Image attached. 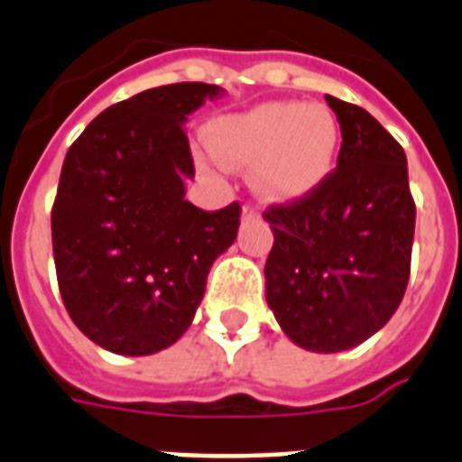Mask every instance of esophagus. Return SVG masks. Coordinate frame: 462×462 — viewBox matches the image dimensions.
Returning a JSON list of instances; mask_svg holds the SVG:
<instances>
[{
	"mask_svg": "<svg viewBox=\"0 0 462 462\" xmlns=\"http://www.w3.org/2000/svg\"><path fill=\"white\" fill-rule=\"evenodd\" d=\"M240 217H243V222H253V219H257V209L254 208H250V205H245V208H243V212H240Z\"/></svg>",
	"mask_w": 462,
	"mask_h": 462,
	"instance_id": "esophagus-1",
	"label": "esophagus"
}]
</instances>
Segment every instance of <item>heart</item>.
Segmentation results:
<instances>
[{"label": "heart", "instance_id": "obj_1", "mask_svg": "<svg viewBox=\"0 0 462 462\" xmlns=\"http://www.w3.org/2000/svg\"><path fill=\"white\" fill-rule=\"evenodd\" d=\"M209 151L228 167H253L259 198L297 203L321 189L340 151V125L326 106L259 103L217 117L208 127Z\"/></svg>", "mask_w": 462, "mask_h": 462}]
</instances>
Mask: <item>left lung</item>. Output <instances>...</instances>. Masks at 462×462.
Here are the masks:
<instances>
[{"instance_id": "8db88e82", "label": "left lung", "mask_w": 462, "mask_h": 462, "mask_svg": "<svg viewBox=\"0 0 462 462\" xmlns=\"http://www.w3.org/2000/svg\"><path fill=\"white\" fill-rule=\"evenodd\" d=\"M337 170L304 200L266 209V302L297 346L352 349L394 316L411 273L415 203L406 153L368 110L326 97Z\"/></svg>"}]
</instances>
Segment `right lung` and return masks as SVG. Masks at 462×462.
<instances>
[{"label": "right lung", "mask_w": 462, "mask_h": 462, "mask_svg": "<svg viewBox=\"0 0 462 462\" xmlns=\"http://www.w3.org/2000/svg\"><path fill=\"white\" fill-rule=\"evenodd\" d=\"M222 87L179 82L106 108L68 151L51 209L59 291L98 346L148 356L189 330L209 266L238 236L240 205L186 200L184 122Z\"/></svg>", "instance_id": "1"}]
</instances>
